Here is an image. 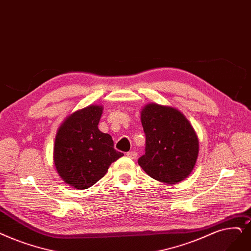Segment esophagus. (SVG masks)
Wrapping results in <instances>:
<instances>
[{"mask_svg":"<svg viewBox=\"0 0 251 251\" xmlns=\"http://www.w3.org/2000/svg\"><path fill=\"white\" fill-rule=\"evenodd\" d=\"M126 156L128 157V158H130V159H135L136 157H137V152L136 151H128L127 154H126Z\"/></svg>","mask_w":251,"mask_h":251,"instance_id":"esophagus-1","label":"esophagus"}]
</instances>
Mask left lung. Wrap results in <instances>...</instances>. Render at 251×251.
Instances as JSON below:
<instances>
[{
    "label": "left lung",
    "instance_id": "8db88e82",
    "mask_svg": "<svg viewBox=\"0 0 251 251\" xmlns=\"http://www.w3.org/2000/svg\"><path fill=\"white\" fill-rule=\"evenodd\" d=\"M146 133V154L138 165L158 181L176 184L193 171L199 154V139L193 126L177 108L156 102L140 112Z\"/></svg>",
    "mask_w": 251,
    "mask_h": 251
}]
</instances>
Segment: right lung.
Here are the masks:
<instances>
[{
    "instance_id": "right-lung-1",
    "label": "right lung",
    "mask_w": 251,
    "mask_h": 251,
    "mask_svg": "<svg viewBox=\"0 0 251 251\" xmlns=\"http://www.w3.org/2000/svg\"><path fill=\"white\" fill-rule=\"evenodd\" d=\"M103 106L90 104L64 119L57 129L53 161L61 179L85 190L105 176L113 162L124 156L114 149L110 134L99 129Z\"/></svg>"
}]
</instances>
